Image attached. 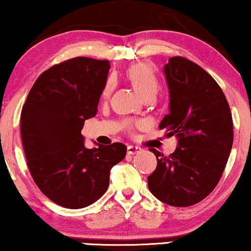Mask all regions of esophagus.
<instances>
[{"instance_id":"34e87169","label":"esophagus","mask_w":251,"mask_h":251,"mask_svg":"<svg viewBox=\"0 0 251 251\" xmlns=\"http://www.w3.org/2000/svg\"><path fill=\"white\" fill-rule=\"evenodd\" d=\"M140 151H142V149H140V147H138V146L129 145L128 147H126V153H128L129 155H133V154L138 153V152H140Z\"/></svg>"}]
</instances>
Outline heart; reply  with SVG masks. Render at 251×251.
<instances>
[{"label": "heart", "mask_w": 251, "mask_h": 251, "mask_svg": "<svg viewBox=\"0 0 251 251\" xmlns=\"http://www.w3.org/2000/svg\"><path fill=\"white\" fill-rule=\"evenodd\" d=\"M128 78L131 82L132 87L140 96L147 94L150 91L156 92L157 81L152 71L146 65H133L126 72ZM113 87L112 78H109L104 89V96H107Z\"/></svg>", "instance_id": "obj_1"}]
</instances>
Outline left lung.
Masks as SVG:
<instances>
[{"instance_id":"obj_1","label":"left lung","mask_w":251,"mask_h":251,"mask_svg":"<svg viewBox=\"0 0 251 251\" xmlns=\"http://www.w3.org/2000/svg\"><path fill=\"white\" fill-rule=\"evenodd\" d=\"M163 73L169 89V113L160 123L176 136L169 156L152 149L156 169L147 177L154 197L174 207H190L214 191L233 144L231 109L214 78L193 61L170 58Z\"/></svg>"}]
</instances>
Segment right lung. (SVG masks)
Segmentation results:
<instances>
[{"label": "right lung", "instance_id": "right-lung-1", "mask_svg": "<svg viewBox=\"0 0 251 251\" xmlns=\"http://www.w3.org/2000/svg\"><path fill=\"white\" fill-rule=\"evenodd\" d=\"M108 60L72 58L37 77L20 116L27 166L41 192L70 209L88 207L105 193L109 174L125 159L121 143L84 146V121L98 112Z\"/></svg>", "mask_w": 251, "mask_h": 251}]
</instances>
